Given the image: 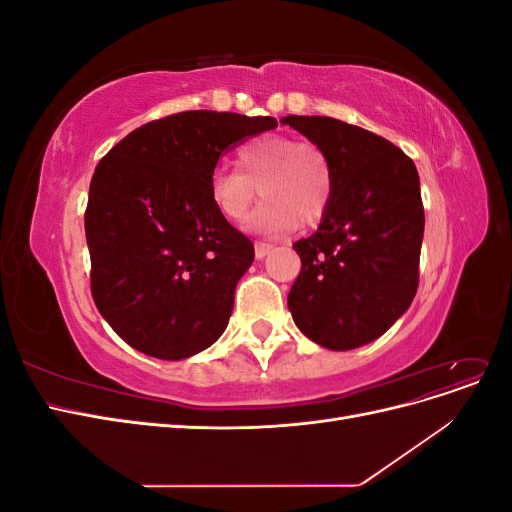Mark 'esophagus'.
Instances as JSON below:
<instances>
[{
	"mask_svg": "<svg viewBox=\"0 0 512 512\" xmlns=\"http://www.w3.org/2000/svg\"><path fill=\"white\" fill-rule=\"evenodd\" d=\"M271 250H273V245H271V243H265V241H256V245H254V254H256L258 260L265 258Z\"/></svg>",
	"mask_w": 512,
	"mask_h": 512,
	"instance_id": "obj_1",
	"label": "esophagus"
}]
</instances>
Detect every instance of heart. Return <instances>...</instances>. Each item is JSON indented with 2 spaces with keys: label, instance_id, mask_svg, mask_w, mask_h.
I'll list each match as a JSON object with an SVG mask.
<instances>
[{
  "label": "heart",
  "instance_id": "obj_1",
  "mask_svg": "<svg viewBox=\"0 0 512 512\" xmlns=\"http://www.w3.org/2000/svg\"><path fill=\"white\" fill-rule=\"evenodd\" d=\"M239 168H215L209 196L228 222L250 218L256 198L267 196L252 226L282 235L303 222L318 224L333 200V166L318 145L282 134L252 138L237 149Z\"/></svg>",
  "mask_w": 512,
  "mask_h": 512
}]
</instances>
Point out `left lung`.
Listing matches in <instances>:
<instances>
[{
  "label": "left lung",
  "mask_w": 512,
  "mask_h": 512,
  "mask_svg": "<svg viewBox=\"0 0 512 512\" xmlns=\"http://www.w3.org/2000/svg\"><path fill=\"white\" fill-rule=\"evenodd\" d=\"M327 153L333 200L312 237L292 243L301 271L294 324L329 350L374 342L410 307L425 230L414 162L386 138L333 117L282 119Z\"/></svg>",
  "instance_id": "8db88e82"
}]
</instances>
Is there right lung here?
Instances as JSON below:
<instances>
[{
	"label": "right lung",
	"mask_w": 512,
	"mask_h": 512,
	"mask_svg": "<svg viewBox=\"0 0 512 512\" xmlns=\"http://www.w3.org/2000/svg\"><path fill=\"white\" fill-rule=\"evenodd\" d=\"M277 128L275 117L185 111L130 132L89 183L91 297L123 342L164 361L224 333L254 245L209 196L224 151Z\"/></svg>",
	"instance_id": "obj_1"
}]
</instances>
